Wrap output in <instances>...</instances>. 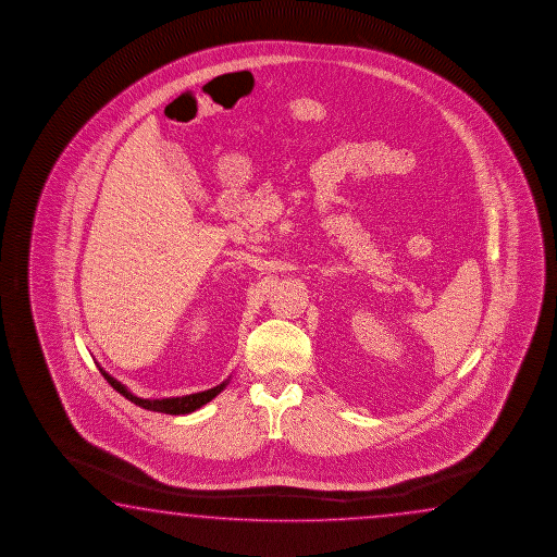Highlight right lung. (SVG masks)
I'll list each match as a JSON object with an SVG mask.
<instances>
[{
	"label": "right lung",
	"instance_id": "obj_1",
	"mask_svg": "<svg viewBox=\"0 0 557 557\" xmlns=\"http://www.w3.org/2000/svg\"><path fill=\"white\" fill-rule=\"evenodd\" d=\"M99 370H101L104 380H107L121 396L131 399L133 404L144 407V409L158 411V413H168V416H185V413H190V411H197L198 407L208 404L212 397H216L218 394L226 387V382H224V384L212 387V389H207V392H200V394H190V396L185 397H171V399H153V401H151V399H141V397L133 396L121 382H116L113 376H109L103 368H99Z\"/></svg>",
	"mask_w": 557,
	"mask_h": 557
}]
</instances>
